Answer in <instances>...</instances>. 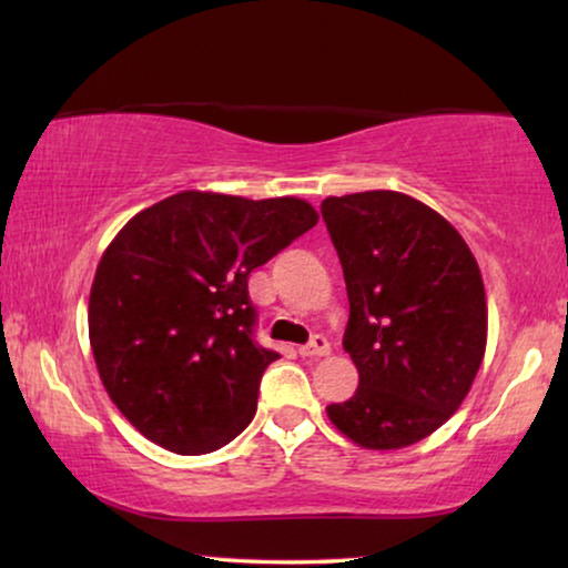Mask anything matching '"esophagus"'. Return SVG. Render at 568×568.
Returning <instances> with one entry per match:
<instances>
[{
  "label": "esophagus",
  "instance_id": "34e87169",
  "mask_svg": "<svg viewBox=\"0 0 568 568\" xmlns=\"http://www.w3.org/2000/svg\"><path fill=\"white\" fill-rule=\"evenodd\" d=\"M327 353H331V343H327L323 335H315V338L300 348V356L304 358H323Z\"/></svg>",
  "mask_w": 568,
  "mask_h": 568
}]
</instances>
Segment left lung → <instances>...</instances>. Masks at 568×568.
Wrapping results in <instances>:
<instances>
[{
  "mask_svg": "<svg viewBox=\"0 0 568 568\" xmlns=\"http://www.w3.org/2000/svg\"><path fill=\"white\" fill-rule=\"evenodd\" d=\"M320 212L351 302L343 348L358 368L356 394L327 417L361 448H407L462 407L481 366L479 264L458 230L409 194L327 196Z\"/></svg>",
  "mask_w": 568,
  "mask_h": 568,
  "instance_id": "obj_1",
  "label": "left lung"
}]
</instances>
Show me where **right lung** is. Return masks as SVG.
<instances>
[{
    "label": "right lung",
    "mask_w": 568,
    "mask_h": 568,
    "mask_svg": "<svg viewBox=\"0 0 568 568\" xmlns=\"http://www.w3.org/2000/svg\"><path fill=\"white\" fill-rule=\"evenodd\" d=\"M315 225V207L297 196L186 189L114 235L89 294V343L135 430L196 456L248 427L261 376L278 358L253 343L248 276Z\"/></svg>",
    "instance_id": "right-lung-1"
}]
</instances>
